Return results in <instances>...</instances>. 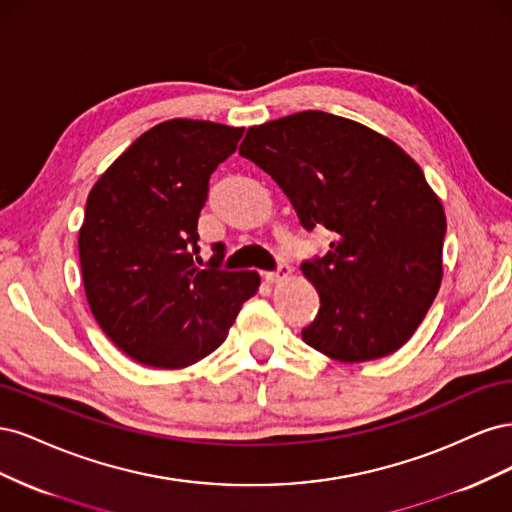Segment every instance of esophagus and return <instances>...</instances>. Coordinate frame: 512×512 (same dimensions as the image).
<instances>
[{"label": "esophagus", "mask_w": 512, "mask_h": 512, "mask_svg": "<svg viewBox=\"0 0 512 512\" xmlns=\"http://www.w3.org/2000/svg\"><path fill=\"white\" fill-rule=\"evenodd\" d=\"M290 267L288 265H280L277 267V271H269V273H265V280L269 282V284H280V282H284V280H288L290 277Z\"/></svg>", "instance_id": "34e87169"}]
</instances>
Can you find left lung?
Returning a JSON list of instances; mask_svg holds the SVG:
<instances>
[{"label": "left lung", "mask_w": 512, "mask_h": 512, "mask_svg": "<svg viewBox=\"0 0 512 512\" xmlns=\"http://www.w3.org/2000/svg\"><path fill=\"white\" fill-rule=\"evenodd\" d=\"M331 250L301 265L320 294L303 342L339 363L404 346L442 284L446 215L408 153L346 117L303 111L247 130L239 147Z\"/></svg>", "instance_id": "obj_1"}]
</instances>
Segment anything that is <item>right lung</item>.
Segmentation results:
<instances>
[{"label": "right lung", "mask_w": 512, "mask_h": 512, "mask_svg": "<svg viewBox=\"0 0 512 512\" xmlns=\"http://www.w3.org/2000/svg\"><path fill=\"white\" fill-rule=\"evenodd\" d=\"M243 128L170 119L106 168L87 196L79 258L91 314L136 363L183 369L222 346L256 271H224V245L194 265L209 177L235 153Z\"/></svg>", "instance_id": "add662e5"}]
</instances>
